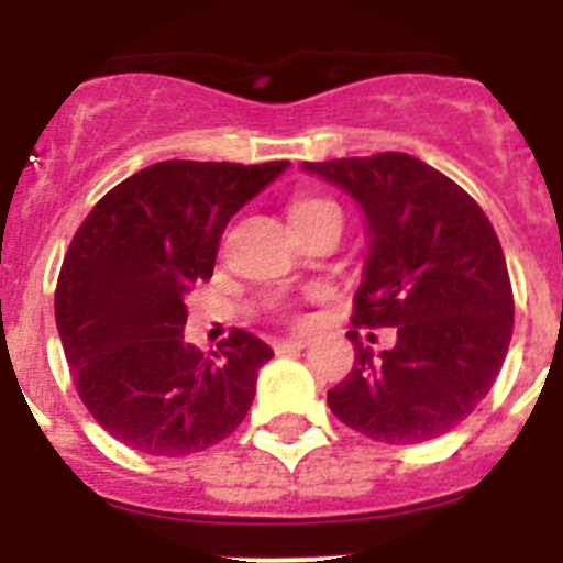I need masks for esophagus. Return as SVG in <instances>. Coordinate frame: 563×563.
Here are the masks:
<instances>
[{"label": "esophagus", "instance_id": "esophagus-1", "mask_svg": "<svg viewBox=\"0 0 563 563\" xmlns=\"http://www.w3.org/2000/svg\"><path fill=\"white\" fill-rule=\"evenodd\" d=\"M307 338H287V341H278L276 343V352H296V350H305L307 346Z\"/></svg>", "mask_w": 563, "mask_h": 563}]
</instances>
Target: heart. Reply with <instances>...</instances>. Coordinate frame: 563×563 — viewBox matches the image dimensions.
Listing matches in <instances>:
<instances>
[{
  "mask_svg": "<svg viewBox=\"0 0 563 563\" xmlns=\"http://www.w3.org/2000/svg\"><path fill=\"white\" fill-rule=\"evenodd\" d=\"M327 206H335V202H330V200H301V202H296V206H292L290 217H305V213L318 211V208H327Z\"/></svg>",
  "mask_w": 563,
  "mask_h": 563,
  "instance_id": "b5f03b06",
  "label": "heart"
}]
</instances>
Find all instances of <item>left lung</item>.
<instances>
[{
    "mask_svg": "<svg viewBox=\"0 0 563 563\" xmlns=\"http://www.w3.org/2000/svg\"><path fill=\"white\" fill-rule=\"evenodd\" d=\"M301 168L350 194L366 222L355 327H397L395 346L380 352L346 332L355 366L327 391L332 415L389 445L449 434L490 391L514 335L494 225L454 180L411 154Z\"/></svg>",
    "mask_w": 563,
    "mask_h": 563,
    "instance_id": "1",
    "label": "left lung"
}]
</instances>
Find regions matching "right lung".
<instances>
[{
    "label": "right lung",
    "mask_w": 563,
    "mask_h": 563,
    "mask_svg": "<svg viewBox=\"0 0 563 563\" xmlns=\"http://www.w3.org/2000/svg\"><path fill=\"white\" fill-rule=\"evenodd\" d=\"M290 163L166 161L98 202L64 256L56 327L89 415L123 445L186 456L245 420L256 375L273 357L233 330L222 355L183 341L186 296L211 278L225 225Z\"/></svg>",
    "instance_id": "1"
}]
</instances>
